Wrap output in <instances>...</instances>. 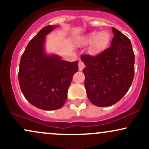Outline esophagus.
<instances>
[{"label":"esophagus","instance_id":"obj_1","mask_svg":"<svg viewBox=\"0 0 149 149\" xmlns=\"http://www.w3.org/2000/svg\"><path fill=\"white\" fill-rule=\"evenodd\" d=\"M85 68V64L83 61H80L79 63H78V69H79L80 71H82Z\"/></svg>","mask_w":149,"mask_h":149}]
</instances>
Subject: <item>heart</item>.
<instances>
[{
  "instance_id": "obj_1",
  "label": "heart",
  "mask_w": 149,
  "mask_h": 149,
  "mask_svg": "<svg viewBox=\"0 0 149 149\" xmlns=\"http://www.w3.org/2000/svg\"><path fill=\"white\" fill-rule=\"evenodd\" d=\"M111 34L107 31H92L83 36L81 39V42L83 44H90L89 52L92 55H99L102 54L109 47L111 42Z\"/></svg>"
}]
</instances>
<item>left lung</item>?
Instances as JSON below:
<instances>
[{"label":"left lung","instance_id":"8db88e82","mask_svg":"<svg viewBox=\"0 0 149 149\" xmlns=\"http://www.w3.org/2000/svg\"><path fill=\"white\" fill-rule=\"evenodd\" d=\"M111 47L99 55L83 54L85 88L94 105L107 107L119 102L127 93L134 75V54L130 39L112 27Z\"/></svg>","mask_w":149,"mask_h":149}]
</instances>
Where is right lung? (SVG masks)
<instances>
[{"label":"right lung","instance_id":"right-lung-1","mask_svg":"<svg viewBox=\"0 0 149 149\" xmlns=\"http://www.w3.org/2000/svg\"><path fill=\"white\" fill-rule=\"evenodd\" d=\"M56 27L45 26L30 40L19 69V83L26 100L45 111L64 106L73 76L78 70V61L69 62L57 54L46 53L45 36Z\"/></svg>","mask_w":149,"mask_h":149}]
</instances>
